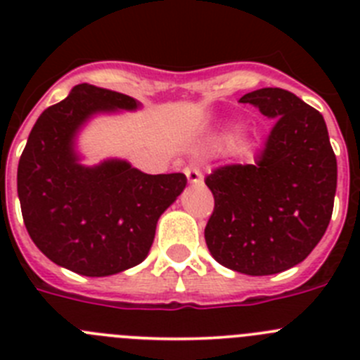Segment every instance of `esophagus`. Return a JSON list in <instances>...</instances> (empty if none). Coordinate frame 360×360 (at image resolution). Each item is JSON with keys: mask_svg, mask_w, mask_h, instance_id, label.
<instances>
[{"mask_svg": "<svg viewBox=\"0 0 360 360\" xmlns=\"http://www.w3.org/2000/svg\"><path fill=\"white\" fill-rule=\"evenodd\" d=\"M184 171H186V176L191 184H202L203 182L202 171H200L196 165H187Z\"/></svg>", "mask_w": 360, "mask_h": 360, "instance_id": "1", "label": "esophagus"}]
</instances>
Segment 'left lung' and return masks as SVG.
<instances>
[{
	"label": "left lung",
	"mask_w": 360,
	"mask_h": 360,
	"mask_svg": "<svg viewBox=\"0 0 360 360\" xmlns=\"http://www.w3.org/2000/svg\"><path fill=\"white\" fill-rule=\"evenodd\" d=\"M276 120L254 164L224 165L205 184L214 211L205 243L219 265L247 276L292 269L316 249L333 211L337 160L319 111L281 88L240 98Z\"/></svg>",
	"instance_id": "left-lung-1"
}]
</instances>
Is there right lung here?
<instances>
[{"instance_id":"obj_1","label":"right lung","mask_w":360,"mask_h":360,"mask_svg":"<svg viewBox=\"0 0 360 360\" xmlns=\"http://www.w3.org/2000/svg\"><path fill=\"white\" fill-rule=\"evenodd\" d=\"M129 95L73 86L34 124L18 165V196L32 241L56 265L90 278L146 259L162 212L186 189L182 173L148 174L111 158L82 165L79 129L97 113L133 111Z\"/></svg>"}]
</instances>
